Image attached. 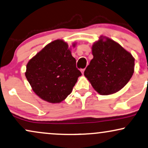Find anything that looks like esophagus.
<instances>
[{
    "mask_svg": "<svg viewBox=\"0 0 148 148\" xmlns=\"http://www.w3.org/2000/svg\"><path fill=\"white\" fill-rule=\"evenodd\" d=\"M81 72H82V74H84V72H85V69H81Z\"/></svg>",
    "mask_w": 148,
    "mask_h": 148,
    "instance_id": "obj_1",
    "label": "esophagus"
}]
</instances>
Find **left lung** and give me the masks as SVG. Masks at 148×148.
<instances>
[{
    "label": "left lung",
    "mask_w": 148,
    "mask_h": 148,
    "mask_svg": "<svg viewBox=\"0 0 148 148\" xmlns=\"http://www.w3.org/2000/svg\"><path fill=\"white\" fill-rule=\"evenodd\" d=\"M92 55L84 75L98 93L113 94L128 83L134 73V59L118 43L101 36L93 44Z\"/></svg>",
    "instance_id": "1"
}]
</instances>
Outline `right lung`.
I'll return each mask as SVG.
<instances>
[{
  "mask_svg": "<svg viewBox=\"0 0 148 148\" xmlns=\"http://www.w3.org/2000/svg\"><path fill=\"white\" fill-rule=\"evenodd\" d=\"M81 75L68 44L62 40L50 42L30 59L25 72L33 91L50 103L64 100Z\"/></svg>",
  "mask_w": 148,
  "mask_h": 148,
  "instance_id": "obj_1",
  "label": "right lung"
}]
</instances>
